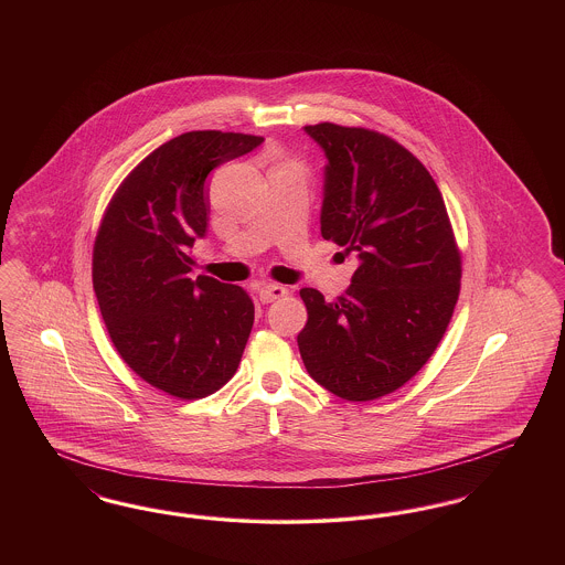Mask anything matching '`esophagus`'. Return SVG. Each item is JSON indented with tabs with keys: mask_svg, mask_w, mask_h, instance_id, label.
<instances>
[{
	"mask_svg": "<svg viewBox=\"0 0 565 565\" xmlns=\"http://www.w3.org/2000/svg\"><path fill=\"white\" fill-rule=\"evenodd\" d=\"M286 295H288V288H284L279 284H260V288H258V296L263 302H270V300L284 298Z\"/></svg>",
	"mask_w": 565,
	"mask_h": 565,
	"instance_id": "1",
	"label": "esophagus"
}]
</instances>
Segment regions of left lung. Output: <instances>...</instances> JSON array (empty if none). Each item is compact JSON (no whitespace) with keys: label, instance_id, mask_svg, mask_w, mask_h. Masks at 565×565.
I'll return each instance as SVG.
<instances>
[{"label":"left lung","instance_id":"1","mask_svg":"<svg viewBox=\"0 0 565 565\" xmlns=\"http://www.w3.org/2000/svg\"><path fill=\"white\" fill-rule=\"evenodd\" d=\"M328 159L322 237L355 254L345 295L302 288L305 369L351 403L387 396L417 375L451 322L461 252L430 171L390 135L307 125Z\"/></svg>","mask_w":565,"mask_h":565}]
</instances>
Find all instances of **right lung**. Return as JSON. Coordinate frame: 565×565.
<instances>
[{"label": "right lung", "mask_w": 565, "mask_h": 565, "mask_svg": "<svg viewBox=\"0 0 565 565\" xmlns=\"http://www.w3.org/2000/svg\"><path fill=\"white\" fill-rule=\"evenodd\" d=\"M260 135L190 131L150 152L111 194L93 245V288L125 364L180 401L237 373L254 323L242 286L192 279L190 247L207 228L205 178Z\"/></svg>", "instance_id": "obj_1"}]
</instances>
